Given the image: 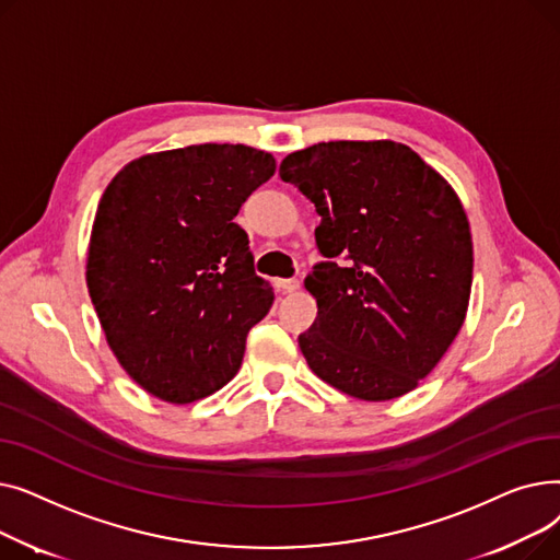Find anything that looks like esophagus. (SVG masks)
I'll return each instance as SVG.
<instances>
[{
    "instance_id": "obj_1",
    "label": "esophagus",
    "mask_w": 560,
    "mask_h": 560,
    "mask_svg": "<svg viewBox=\"0 0 560 560\" xmlns=\"http://www.w3.org/2000/svg\"><path fill=\"white\" fill-rule=\"evenodd\" d=\"M277 288L281 292H295V290H300V281L298 279H277Z\"/></svg>"
}]
</instances>
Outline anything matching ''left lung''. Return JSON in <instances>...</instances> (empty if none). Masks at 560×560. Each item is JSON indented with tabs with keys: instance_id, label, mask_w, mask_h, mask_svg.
I'll use <instances>...</instances> for the list:
<instances>
[{
	"instance_id": "obj_1",
	"label": "left lung",
	"mask_w": 560,
	"mask_h": 560,
	"mask_svg": "<svg viewBox=\"0 0 560 560\" xmlns=\"http://www.w3.org/2000/svg\"><path fill=\"white\" fill-rule=\"evenodd\" d=\"M281 179L322 218L327 260L304 285L317 302L300 336L308 368L340 393L388 401L418 388L458 336L472 290V233L454 188L393 140L317 142Z\"/></svg>"
}]
</instances>
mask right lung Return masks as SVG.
Segmentation results:
<instances>
[{
  "label": "right lung",
  "instance_id": "add662e5",
  "mask_svg": "<svg viewBox=\"0 0 560 560\" xmlns=\"http://www.w3.org/2000/svg\"><path fill=\"white\" fill-rule=\"evenodd\" d=\"M275 170L268 152L206 142L140 156L106 186L85 283L108 347L142 390L190 404L241 370L275 292L233 218Z\"/></svg>",
  "mask_w": 560,
  "mask_h": 560
}]
</instances>
